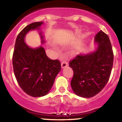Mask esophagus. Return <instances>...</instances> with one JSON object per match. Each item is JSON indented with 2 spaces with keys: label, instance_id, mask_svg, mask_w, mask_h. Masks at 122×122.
I'll return each mask as SVG.
<instances>
[{
  "label": "esophagus",
  "instance_id": "1",
  "mask_svg": "<svg viewBox=\"0 0 122 122\" xmlns=\"http://www.w3.org/2000/svg\"><path fill=\"white\" fill-rule=\"evenodd\" d=\"M67 66H68V63H67V61H63L62 62H61V68H65Z\"/></svg>",
  "mask_w": 122,
  "mask_h": 122
}]
</instances>
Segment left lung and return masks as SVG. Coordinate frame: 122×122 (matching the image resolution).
Instances as JSON below:
<instances>
[{
  "label": "left lung",
  "mask_w": 122,
  "mask_h": 122,
  "mask_svg": "<svg viewBox=\"0 0 122 122\" xmlns=\"http://www.w3.org/2000/svg\"><path fill=\"white\" fill-rule=\"evenodd\" d=\"M97 50L78 55L70 61L74 75L71 81L73 92L83 98H91L105 87L109 79L113 63V53L108 36L101 30L95 36Z\"/></svg>",
  "instance_id": "8db88e82"
}]
</instances>
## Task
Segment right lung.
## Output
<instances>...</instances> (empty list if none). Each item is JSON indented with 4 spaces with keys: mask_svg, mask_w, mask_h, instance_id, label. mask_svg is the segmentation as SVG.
I'll return each mask as SVG.
<instances>
[{
    "mask_svg": "<svg viewBox=\"0 0 122 122\" xmlns=\"http://www.w3.org/2000/svg\"><path fill=\"white\" fill-rule=\"evenodd\" d=\"M42 24V21L31 23L20 32L13 55V70L18 84L26 94L33 97L46 95L61 70V62L49 59L42 46L31 48L24 42L28 31L40 29ZM40 34L44 43L43 36Z\"/></svg>",
    "mask_w": 122,
    "mask_h": 122,
    "instance_id": "1",
    "label": "right lung"
}]
</instances>
